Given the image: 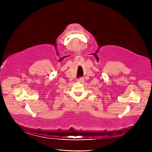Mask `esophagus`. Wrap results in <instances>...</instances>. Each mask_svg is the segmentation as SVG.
I'll list each match as a JSON object with an SVG mask.
<instances>
[{"label": "esophagus", "mask_w": 152, "mask_h": 152, "mask_svg": "<svg viewBox=\"0 0 152 152\" xmlns=\"http://www.w3.org/2000/svg\"><path fill=\"white\" fill-rule=\"evenodd\" d=\"M79 80H80V81H84V79L82 77H80V78H79Z\"/></svg>", "instance_id": "34e87169"}]
</instances>
